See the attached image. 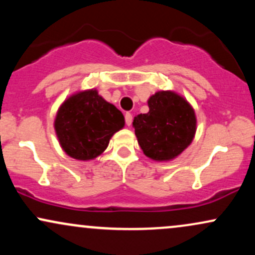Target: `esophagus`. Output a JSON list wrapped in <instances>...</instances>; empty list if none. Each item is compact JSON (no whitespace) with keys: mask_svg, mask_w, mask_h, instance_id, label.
Listing matches in <instances>:
<instances>
[{"mask_svg":"<svg viewBox=\"0 0 255 255\" xmlns=\"http://www.w3.org/2000/svg\"><path fill=\"white\" fill-rule=\"evenodd\" d=\"M125 119H126V125H127L128 127H129V126L131 125V121H133V118H131V114H129V113L126 114Z\"/></svg>","mask_w":255,"mask_h":255,"instance_id":"1","label":"esophagus"}]
</instances>
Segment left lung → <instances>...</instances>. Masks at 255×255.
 Instances as JSON below:
<instances>
[{
  "label": "left lung",
  "instance_id": "obj_1",
  "mask_svg": "<svg viewBox=\"0 0 255 255\" xmlns=\"http://www.w3.org/2000/svg\"><path fill=\"white\" fill-rule=\"evenodd\" d=\"M148 113L134 118L133 127L146 157L169 162L192 144L197 116L189 102L175 91H158L147 101Z\"/></svg>",
  "mask_w": 255,
  "mask_h": 255
}]
</instances>
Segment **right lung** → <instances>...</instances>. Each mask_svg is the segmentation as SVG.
Returning a JSON list of instances; mask_svg holds the SVG:
<instances>
[{
    "label": "right lung",
    "mask_w": 255,
    "mask_h": 255,
    "mask_svg": "<svg viewBox=\"0 0 255 255\" xmlns=\"http://www.w3.org/2000/svg\"><path fill=\"white\" fill-rule=\"evenodd\" d=\"M125 118L96 89L73 93L58 108L54 128L62 150L78 160H92L107 150Z\"/></svg>",
    "instance_id": "right-lung-1"
}]
</instances>
